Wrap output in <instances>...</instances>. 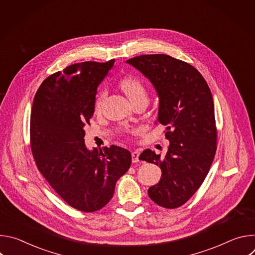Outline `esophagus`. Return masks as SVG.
<instances>
[{
    "mask_svg": "<svg viewBox=\"0 0 255 255\" xmlns=\"http://www.w3.org/2000/svg\"><path fill=\"white\" fill-rule=\"evenodd\" d=\"M139 155H140V152L138 150H134L132 152V161L133 162H138L139 161Z\"/></svg>",
    "mask_w": 255,
    "mask_h": 255,
    "instance_id": "34e87169",
    "label": "esophagus"
}]
</instances>
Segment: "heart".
Listing matches in <instances>:
<instances>
[{
  "mask_svg": "<svg viewBox=\"0 0 255 255\" xmlns=\"http://www.w3.org/2000/svg\"><path fill=\"white\" fill-rule=\"evenodd\" d=\"M120 87L132 102L142 97H147L146 87H145L142 80L138 77L127 76L123 78L120 82ZM106 96H107V91L105 89H102L99 92L95 101V109L97 111H99L102 108V105L104 103Z\"/></svg>",
  "mask_w": 255,
  "mask_h": 255,
  "instance_id": "obj_1",
  "label": "heart"
}]
</instances>
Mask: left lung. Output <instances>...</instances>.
I'll return each mask as SVG.
<instances>
[{
  "label": "left lung",
  "instance_id": "left-lung-1",
  "mask_svg": "<svg viewBox=\"0 0 255 255\" xmlns=\"http://www.w3.org/2000/svg\"><path fill=\"white\" fill-rule=\"evenodd\" d=\"M153 84L159 97L157 121L166 127L164 158L149 149L140 160L159 165L161 178L148 189L158 206L175 209L187 203L205 180L217 150V127L210 88L199 70L166 54L127 60Z\"/></svg>",
  "mask_w": 255,
  "mask_h": 255
}]
</instances>
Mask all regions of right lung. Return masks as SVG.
<instances>
[{"instance_id": "1", "label": "right lung", "mask_w": 255, "mask_h": 255, "mask_svg": "<svg viewBox=\"0 0 255 255\" xmlns=\"http://www.w3.org/2000/svg\"><path fill=\"white\" fill-rule=\"evenodd\" d=\"M114 62L68 65L43 81L32 105L30 147L36 166L67 205L86 213L110 202L131 165L127 149L112 145L90 151L84 139L97 88Z\"/></svg>"}]
</instances>
